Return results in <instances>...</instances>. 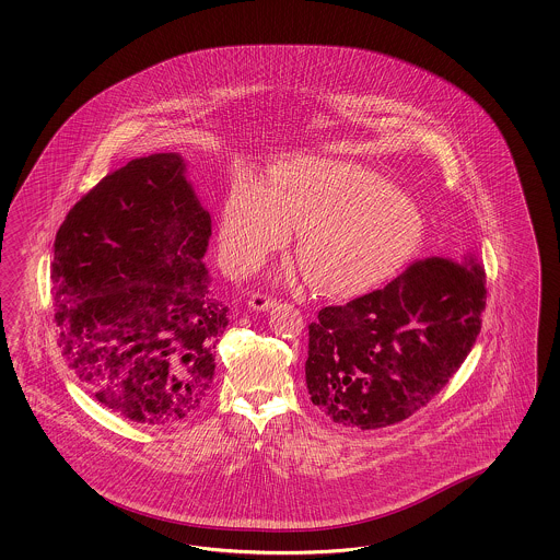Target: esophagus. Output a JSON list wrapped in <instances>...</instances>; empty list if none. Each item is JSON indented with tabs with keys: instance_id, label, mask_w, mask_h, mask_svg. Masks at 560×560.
<instances>
[{
	"instance_id": "esophagus-1",
	"label": "esophagus",
	"mask_w": 560,
	"mask_h": 560,
	"mask_svg": "<svg viewBox=\"0 0 560 560\" xmlns=\"http://www.w3.org/2000/svg\"><path fill=\"white\" fill-rule=\"evenodd\" d=\"M248 305L253 307V310H260V312H267V310H271L277 305V300H272V298H267V295H262V293H255V295H250V300H248Z\"/></svg>"
}]
</instances>
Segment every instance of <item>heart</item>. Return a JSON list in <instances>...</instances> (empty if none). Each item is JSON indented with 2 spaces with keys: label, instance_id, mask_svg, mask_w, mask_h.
Instances as JSON below:
<instances>
[{
  "label": "heart",
  "instance_id": "heart-1",
  "mask_svg": "<svg viewBox=\"0 0 560 560\" xmlns=\"http://www.w3.org/2000/svg\"><path fill=\"white\" fill-rule=\"evenodd\" d=\"M300 230L298 258L324 295L357 298L386 283L417 255L419 205L377 172L328 158H293L269 185L242 180L221 211L223 267L246 275Z\"/></svg>",
  "mask_w": 560,
  "mask_h": 560
}]
</instances>
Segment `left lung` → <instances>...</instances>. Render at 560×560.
Here are the masks:
<instances>
[{
  "label": "left lung",
  "instance_id": "1",
  "mask_svg": "<svg viewBox=\"0 0 560 560\" xmlns=\"http://www.w3.org/2000/svg\"><path fill=\"white\" fill-rule=\"evenodd\" d=\"M475 255L431 256L310 324L305 384L335 423L380 429L427 407L472 351L487 304Z\"/></svg>",
  "mask_w": 560,
  "mask_h": 560
}]
</instances>
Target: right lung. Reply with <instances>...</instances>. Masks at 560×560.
<instances>
[{"mask_svg": "<svg viewBox=\"0 0 560 560\" xmlns=\"http://www.w3.org/2000/svg\"><path fill=\"white\" fill-rule=\"evenodd\" d=\"M211 218L180 153L104 176L55 237L52 300L61 355L104 407L170 424L203 405L228 305L203 256Z\"/></svg>", "mask_w": 560, "mask_h": 560, "instance_id": "obj_1", "label": "right lung"}]
</instances>
